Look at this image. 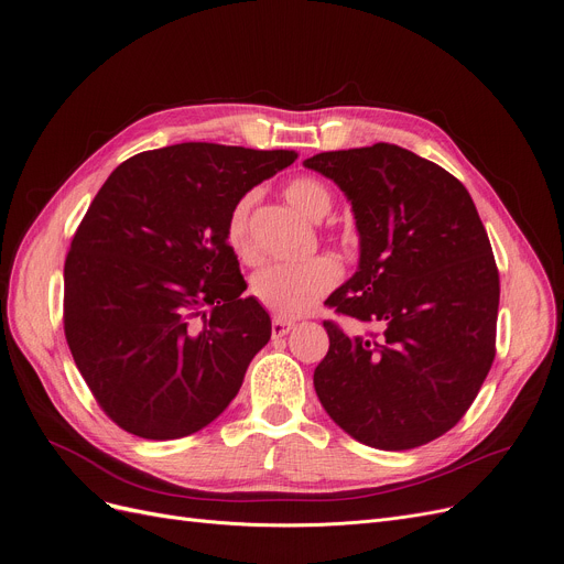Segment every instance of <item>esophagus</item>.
I'll return each instance as SVG.
<instances>
[{"mask_svg":"<svg viewBox=\"0 0 564 564\" xmlns=\"http://www.w3.org/2000/svg\"><path fill=\"white\" fill-rule=\"evenodd\" d=\"M292 327H294L292 322L281 319V317H274V319H272V338H283V336H288Z\"/></svg>","mask_w":564,"mask_h":564,"instance_id":"34e87169","label":"esophagus"}]
</instances>
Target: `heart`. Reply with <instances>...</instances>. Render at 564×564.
<instances>
[{
    "label": "heart",
    "mask_w": 564,
    "mask_h": 564,
    "mask_svg": "<svg viewBox=\"0 0 564 564\" xmlns=\"http://www.w3.org/2000/svg\"><path fill=\"white\" fill-rule=\"evenodd\" d=\"M285 198L313 221L324 219L332 210V192L308 175L290 181L285 185ZM256 194H245L232 205L226 221V245L247 264L258 260V249L249 230V215ZM340 276V264L334 258L319 256L297 264L283 262L264 267V270L253 276L251 290L253 297L267 311H272L281 319H292L311 313L338 285Z\"/></svg>",
    "instance_id": "1"
}]
</instances>
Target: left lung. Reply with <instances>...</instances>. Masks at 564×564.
<instances>
[{"label": "left lung", "instance_id": "left-lung-1", "mask_svg": "<svg viewBox=\"0 0 564 564\" xmlns=\"http://www.w3.org/2000/svg\"><path fill=\"white\" fill-rule=\"evenodd\" d=\"M351 203L359 270L327 304L379 334L327 319L315 393L336 425L379 451H409L455 427L496 357L498 267L466 187L393 143L304 162Z\"/></svg>", "mask_w": 564, "mask_h": 564}]
</instances>
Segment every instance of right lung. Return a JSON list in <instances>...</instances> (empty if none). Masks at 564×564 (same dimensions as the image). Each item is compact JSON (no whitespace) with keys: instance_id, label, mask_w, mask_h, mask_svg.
Masks as SVG:
<instances>
[{"instance_id":"add662e5","label":"right lung","mask_w":564,"mask_h":564,"mask_svg":"<svg viewBox=\"0 0 564 564\" xmlns=\"http://www.w3.org/2000/svg\"><path fill=\"white\" fill-rule=\"evenodd\" d=\"M294 151L189 141L116 166L73 237L64 332L86 387L126 432L210 425L272 336L226 245L232 205Z\"/></svg>"}]
</instances>
